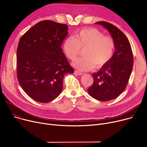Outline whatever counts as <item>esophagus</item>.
I'll use <instances>...</instances> for the list:
<instances>
[{
	"label": "esophagus",
	"mask_w": 147,
	"mask_h": 147,
	"mask_svg": "<svg viewBox=\"0 0 147 147\" xmlns=\"http://www.w3.org/2000/svg\"><path fill=\"white\" fill-rule=\"evenodd\" d=\"M74 74H77V75H79V76H81V75H82L83 73H81V72H80V71L75 70V71H74Z\"/></svg>",
	"instance_id": "34e87169"
}]
</instances>
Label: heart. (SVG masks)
Returning <instances> with one entry per match:
<instances>
[{"label": "heart", "instance_id": "obj_1", "mask_svg": "<svg viewBox=\"0 0 147 147\" xmlns=\"http://www.w3.org/2000/svg\"><path fill=\"white\" fill-rule=\"evenodd\" d=\"M114 46L112 37L104 36L97 29L86 28L66 38L63 49L66 57L74 61L79 55L80 48H84V57L77 59L73 65L80 71H89L95 64L101 67L109 63L113 58Z\"/></svg>", "mask_w": 147, "mask_h": 147}]
</instances>
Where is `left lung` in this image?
I'll use <instances>...</instances> for the list:
<instances>
[{
	"label": "left lung",
	"mask_w": 147,
	"mask_h": 147,
	"mask_svg": "<svg viewBox=\"0 0 147 147\" xmlns=\"http://www.w3.org/2000/svg\"><path fill=\"white\" fill-rule=\"evenodd\" d=\"M96 24L109 31L114 42L115 52L109 63L93 73L94 83L88 92L98 101H107L119 96L126 89L132 71L134 57L129 40L119 28L105 21Z\"/></svg>",
	"instance_id": "1"
}]
</instances>
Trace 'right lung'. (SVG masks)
Segmentation results:
<instances>
[{"instance_id": "obj_1", "label": "right lung", "mask_w": 147, "mask_h": 147, "mask_svg": "<svg viewBox=\"0 0 147 147\" xmlns=\"http://www.w3.org/2000/svg\"><path fill=\"white\" fill-rule=\"evenodd\" d=\"M67 24L50 20L37 23L20 39L17 51V78L22 89L35 101L49 102L63 89V78L73 73L61 46Z\"/></svg>"}]
</instances>
